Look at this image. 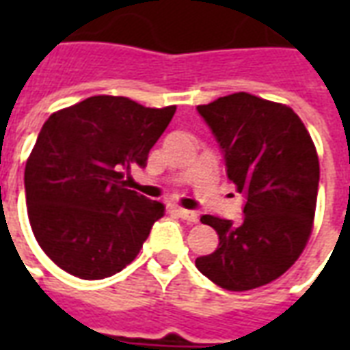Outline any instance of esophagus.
Wrapping results in <instances>:
<instances>
[{
	"mask_svg": "<svg viewBox=\"0 0 350 350\" xmlns=\"http://www.w3.org/2000/svg\"><path fill=\"white\" fill-rule=\"evenodd\" d=\"M176 213L182 217L183 221H187V223H197L198 221V213L193 212V210H185V208H176Z\"/></svg>",
	"mask_w": 350,
	"mask_h": 350,
	"instance_id": "esophagus-1",
	"label": "esophagus"
}]
</instances>
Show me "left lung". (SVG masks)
<instances>
[{
	"label": "left lung",
	"mask_w": 350,
	"mask_h": 350,
	"mask_svg": "<svg viewBox=\"0 0 350 350\" xmlns=\"http://www.w3.org/2000/svg\"><path fill=\"white\" fill-rule=\"evenodd\" d=\"M245 197L243 219L200 221L217 232V250L195 260L200 273L227 291H251L283 275L311 234L319 191L315 146L293 108L251 93L197 107Z\"/></svg>",
	"instance_id": "left-lung-1"
}]
</instances>
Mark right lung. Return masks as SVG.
<instances>
[{
	"label": "right lung",
	"instance_id": "1",
	"mask_svg": "<svg viewBox=\"0 0 350 350\" xmlns=\"http://www.w3.org/2000/svg\"><path fill=\"white\" fill-rule=\"evenodd\" d=\"M174 112L95 95L44 122L24 187L31 230L62 270L105 279L135 260L165 206L127 189L123 174L146 167Z\"/></svg>",
	"mask_w": 350,
	"mask_h": 350
}]
</instances>
